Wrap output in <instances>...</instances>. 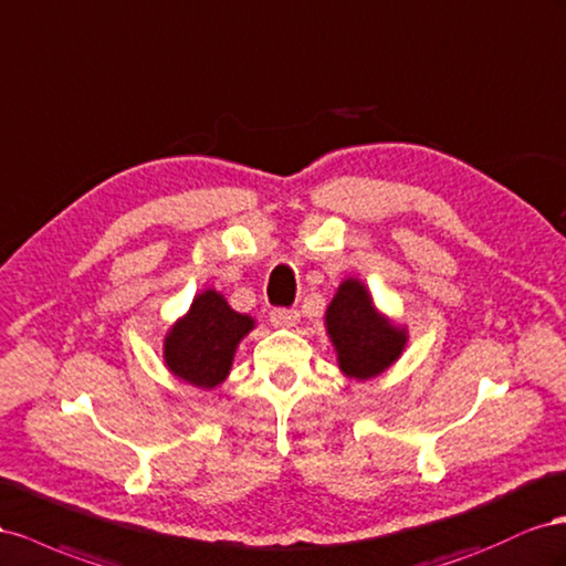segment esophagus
<instances>
[{"mask_svg": "<svg viewBox=\"0 0 566 566\" xmlns=\"http://www.w3.org/2000/svg\"><path fill=\"white\" fill-rule=\"evenodd\" d=\"M270 322L274 327H296L298 311L296 308H272Z\"/></svg>", "mask_w": 566, "mask_h": 566, "instance_id": "obj_1", "label": "esophagus"}]
</instances>
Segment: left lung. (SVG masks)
<instances>
[{
	"label": "left lung",
	"mask_w": 566,
	"mask_h": 566,
	"mask_svg": "<svg viewBox=\"0 0 566 566\" xmlns=\"http://www.w3.org/2000/svg\"><path fill=\"white\" fill-rule=\"evenodd\" d=\"M327 334L338 355L342 373L355 379H373L391 367L406 348V329L377 313L369 292L358 280L338 286L327 308Z\"/></svg>",
	"instance_id": "obj_1"
}]
</instances>
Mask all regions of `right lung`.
Segmentation results:
<instances>
[{
  "instance_id": "add662e5",
  "label": "right lung",
  "mask_w": 566,
  "mask_h": 566,
  "mask_svg": "<svg viewBox=\"0 0 566 566\" xmlns=\"http://www.w3.org/2000/svg\"><path fill=\"white\" fill-rule=\"evenodd\" d=\"M253 329V319L232 311L213 289L193 298L189 313L166 336V365L199 389H213L230 375L237 344Z\"/></svg>"
}]
</instances>
